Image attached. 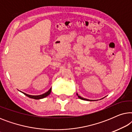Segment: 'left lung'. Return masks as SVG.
<instances>
[{
    "mask_svg": "<svg viewBox=\"0 0 132 132\" xmlns=\"http://www.w3.org/2000/svg\"><path fill=\"white\" fill-rule=\"evenodd\" d=\"M77 96H78V97L80 99H82V100H87V101H93V100H88V99H86V98H83V97H80V96H79V95L77 94Z\"/></svg>",
    "mask_w": 132,
    "mask_h": 132,
    "instance_id": "left-lung-1",
    "label": "left lung"
}]
</instances>
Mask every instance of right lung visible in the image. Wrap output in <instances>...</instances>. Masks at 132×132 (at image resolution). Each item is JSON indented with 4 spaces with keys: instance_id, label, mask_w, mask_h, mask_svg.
I'll use <instances>...</instances> for the list:
<instances>
[{
    "instance_id": "1",
    "label": "right lung",
    "mask_w": 132,
    "mask_h": 132,
    "mask_svg": "<svg viewBox=\"0 0 132 132\" xmlns=\"http://www.w3.org/2000/svg\"><path fill=\"white\" fill-rule=\"evenodd\" d=\"M51 91H52V88H50V89L48 90L47 92H46V93L44 94H43L41 95H29V94H27L24 93H23V92H21V93L24 94L25 95H26L27 97H29V98H34V99H36V100H38V99H41V98H45V97H46L47 96H48V95L50 94V93H51ZM21 92V91H20Z\"/></svg>"
}]
</instances>
